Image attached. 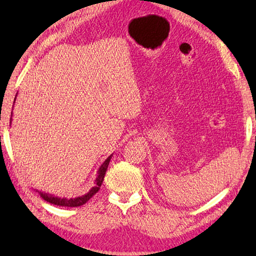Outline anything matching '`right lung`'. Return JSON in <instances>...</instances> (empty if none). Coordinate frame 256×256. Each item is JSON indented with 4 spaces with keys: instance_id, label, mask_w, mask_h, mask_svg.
I'll return each instance as SVG.
<instances>
[{
    "instance_id": "add662e5",
    "label": "right lung",
    "mask_w": 256,
    "mask_h": 256,
    "mask_svg": "<svg viewBox=\"0 0 256 256\" xmlns=\"http://www.w3.org/2000/svg\"><path fill=\"white\" fill-rule=\"evenodd\" d=\"M14 102H16V99H14ZM11 120H12V114H11ZM112 154L105 160V162L102 164V166L99 167V170L97 172V177H96V180H94V188H90L89 192L86 193L84 196H78V198H66L54 196H52V194H50V193L42 192V190H36V192L40 193V196H42V198H44L45 201H47L48 203H52V204H55V206H68V208L84 206V203L88 202L90 198H92L94 196V194L98 192L99 188H100V186L102 184V180H104V177H105L106 170H107V168H108V164H110V159H112Z\"/></svg>"
}]
</instances>
